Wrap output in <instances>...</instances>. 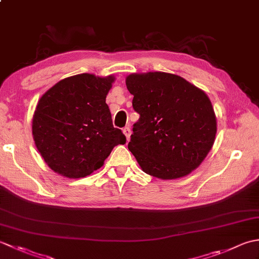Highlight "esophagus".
I'll return each mask as SVG.
<instances>
[{
	"mask_svg": "<svg viewBox=\"0 0 259 259\" xmlns=\"http://www.w3.org/2000/svg\"><path fill=\"white\" fill-rule=\"evenodd\" d=\"M122 131H123V134H124V136H125L126 140H129V139H130V135H131L130 126H124V128L122 129Z\"/></svg>",
	"mask_w": 259,
	"mask_h": 259,
	"instance_id": "obj_1",
	"label": "esophagus"
}]
</instances>
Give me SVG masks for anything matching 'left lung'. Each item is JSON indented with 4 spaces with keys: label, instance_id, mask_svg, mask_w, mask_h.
Masks as SVG:
<instances>
[{
    "label": "left lung",
    "instance_id": "left-lung-1",
    "mask_svg": "<svg viewBox=\"0 0 259 259\" xmlns=\"http://www.w3.org/2000/svg\"><path fill=\"white\" fill-rule=\"evenodd\" d=\"M125 84L140 114L129 150L152 177H185L206 158L217 131L211 102L202 90L179 75L134 73Z\"/></svg>",
    "mask_w": 259,
    "mask_h": 259
}]
</instances>
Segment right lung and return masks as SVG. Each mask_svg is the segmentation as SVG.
Returning a JSON list of instances; mask_svg holds the SVG:
<instances>
[{"instance_id": "add662e5", "label": "right lung", "mask_w": 259, "mask_h": 259, "mask_svg": "<svg viewBox=\"0 0 259 259\" xmlns=\"http://www.w3.org/2000/svg\"><path fill=\"white\" fill-rule=\"evenodd\" d=\"M114 76L82 73L49 89L37 102L32 135L42 158L53 171L82 178L103 166L122 131L114 128L106 98Z\"/></svg>"}]
</instances>
